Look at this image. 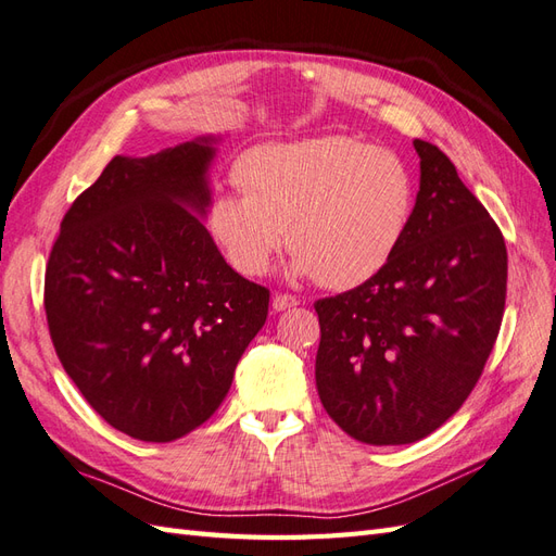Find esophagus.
I'll use <instances>...</instances> for the list:
<instances>
[{"instance_id": "esophagus-1", "label": "esophagus", "mask_w": 556, "mask_h": 556, "mask_svg": "<svg viewBox=\"0 0 556 556\" xmlns=\"http://www.w3.org/2000/svg\"><path fill=\"white\" fill-rule=\"evenodd\" d=\"M295 305H301V301H298L295 295H289V293H277L273 298V309L275 312H283V309H291Z\"/></svg>"}]
</instances>
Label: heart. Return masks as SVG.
Here are the masks:
<instances>
[{"mask_svg":"<svg viewBox=\"0 0 556 556\" xmlns=\"http://www.w3.org/2000/svg\"><path fill=\"white\" fill-rule=\"evenodd\" d=\"M232 178L244 194L218 192L206 208L225 261L261 277L289 237V273L336 291L388 267L416 206L400 154L338 134L261 142L239 156Z\"/></svg>","mask_w":556,"mask_h":556,"instance_id":"1","label":"heart"}]
</instances>
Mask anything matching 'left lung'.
Returning <instances> with one entry per match:
<instances>
[{
  "label": "left lung",
  "mask_w": 556,
  "mask_h": 556,
  "mask_svg": "<svg viewBox=\"0 0 556 556\" xmlns=\"http://www.w3.org/2000/svg\"><path fill=\"white\" fill-rule=\"evenodd\" d=\"M420 190L388 267L315 303L319 400L374 446L432 434L477 386L501 331L505 239L432 142L414 140Z\"/></svg>",
  "instance_id": "1"
}]
</instances>
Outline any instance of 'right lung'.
Here are the masks:
<instances>
[{"label": "right lung", "mask_w": 556, "mask_h": 556, "mask_svg": "<svg viewBox=\"0 0 556 556\" xmlns=\"http://www.w3.org/2000/svg\"><path fill=\"white\" fill-rule=\"evenodd\" d=\"M220 136L117 154L61 223L47 265L53 348L115 430L174 441L213 416L267 319L269 291L206 225Z\"/></svg>", "instance_id": "add662e5"}]
</instances>
